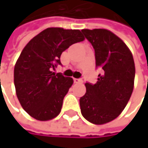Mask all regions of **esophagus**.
Segmentation results:
<instances>
[{"mask_svg":"<svg viewBox=\"0 0 148 148\" xmlns=\"http://www.w3.org/2000/svg\"><path fill=\"white\" fill-rule=\"evenodd\" d=\"M74 83H81L82 82V79H77V78H74Z\"/></svg>","mask_w":148,"mask_h":148,"instance_id":"34e87169","label":"esophagus"}]
</instances>
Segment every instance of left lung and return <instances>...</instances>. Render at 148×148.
Here are the masks:
<instances>
[{
  "label": "left lung",
  "mask_w": 148,
  "mask_h": 148,
  "mask_svg": "<svg viewBox=\"0 0 148 148\" xmlns=\"http://www.w3.org/2000/svg\"><path fill=\"white\" fill-rule=\"evenodd\" d=\"M92 45L96 66L100 67L95 84L86 82V94L79 99L82 116L90 123L103 124L116 118L124 110L134 89V62L123 41L105 29H83Z\"/></svg>",
  "instance_id": "1"
}]
</instances>
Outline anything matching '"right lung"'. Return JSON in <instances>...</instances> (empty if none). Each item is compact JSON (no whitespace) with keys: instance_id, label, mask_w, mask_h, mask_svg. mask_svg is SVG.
Returning <instances> with one entry per match:
<instances>
[{"instance_id":"right-lung-1","label":"right lung","mask_w":148,"mask_h":148,"mask_svg":"<svg viewBox=\"0 0 148 148\" xmlns=\"http://www.w3.org/2000/svg\"><path fill=\"white\" fill-rule=\"evenodd\" d=\"M85 38L79 30L47 28L23 49L14 67V86L23 109L33 118L47 121L59 115L73 79L52 72L62 65V53Z\"/></svg>"}]
</instances>
